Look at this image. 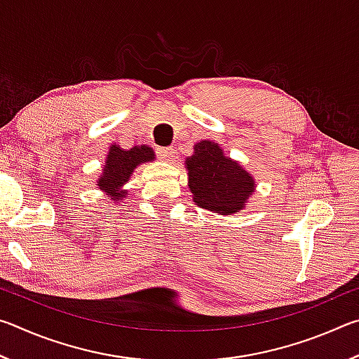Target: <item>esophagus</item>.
Masks as SVG:
<instances>
[{"label": "esophagus", "mask_w": 359, "mask_h": 359, "mask_svg": "<svg viewBox=\"0 0 359 359\" xmlns=\"http://www.w3.org/2000/svg\"><path fill=\"white\" fill-rule=\"evenodd\" d=\"M156 154H158V156L161 158V160H165V161H174V158H175V151L171 147L158 149Z\"/></svg>", "instance_id": "esophagus-1"}]
</instances>
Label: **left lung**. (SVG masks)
Wrapping results in <instances>:
<instances>
[{
  "mask_svg": "<svg viewBox=\"0 0 359 359\" xmlns=\"http://www.w3.org/2000/svg\"><path fill=\"white\" fill-rule=\"evenodd\" d=\"M185 165L193 201L215 214L229 215L244 209L255 191L252 175L238 161L224 156L217 142H198Z\"/></svg>",
  "mask_w": 359,
  "mask_h": 359,
  "instance_id": "1",
  "label": "left lung"
}]
</instances>
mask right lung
Listing matches in <instances>:
<instances>
[{
	"instance_id": "add662e5",
	"label": "right lung",
	"mask_w": 359,
	"mask_h": 359,
	"mask_svg": "<svg viewBox=\"0 0 359 359\" xmlns=\"http://www.w3.org/2000/svg\"><path fill=\"white\" fill-rule=\"evenodd\" d=\"M154 160L155 151L147 145H135L130 150L120 149L118 145H111L102 174L96 185L100 187V190H104L114 201L123 199L126 190H121V188L130 180L133 171L142 163Z\"/></svg>"
}]
</instances>
